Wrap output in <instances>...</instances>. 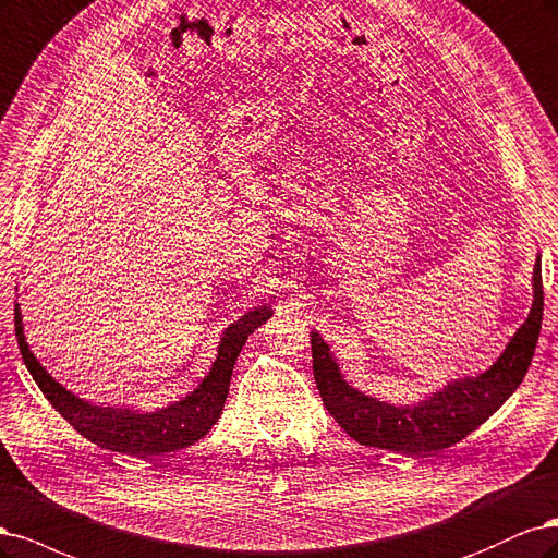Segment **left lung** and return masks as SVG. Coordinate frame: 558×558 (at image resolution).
Returning a JSON list of instances; mask_svg holds the SVG:
<instances>
[{
	"mask_svg": "<svg viewBox=\"0 0 558 558\" xmlns=\"http://www.w3.org/2000/svg\"><path fill=\"white\" fill-rule=\"evenodd\" d=\"M543 266L533 271V305L524 325L498 356V362L477 377H463L417 405H391L352 389L317 331L311 333L313 373L329 415L359 445L393 449L401 454H430L452 447L487 422L524 380L543 327Z\"/></svg>",
	"mask_w": 558,
	"mask_h": 558,
	"instance_id": "left-lung-1",
	"label": "left lung"
}]
</instances>
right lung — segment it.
Here are the masks:
<instances>
[{"mask_svg":"<svg viewBox=\"0 0 558 558\" xmlns=\"http://www.w3.org/2000/svg\"><path fill=\"white\" fill-rule=\"evenodd\" d=\"M271 315V305H262V308L250 311L239 322H233L222 336L218 359H215V364L210 373L204 377V383L183 401H178L169 408H161L157 412H146V415H138V412L132 410L89 405L76 399L74 393L66 391L60 383L52 380L25 343L23 317L17 303L15 338L34 383L39 385L50 405L56 408L83 438L99 447L113 449V452L146 459L155 454L175 452V449L194 445L208 434V428L222 415L231 383V371L233 364H236L239 352L243 350L247 336L257 327H262Z\"/></svg>","mask_w":558,"mask_h":558,"instance_id":"obj_1","label":"right lung"}]
</instances>
